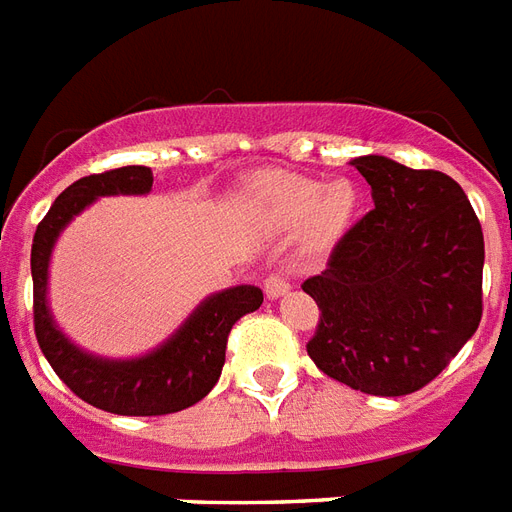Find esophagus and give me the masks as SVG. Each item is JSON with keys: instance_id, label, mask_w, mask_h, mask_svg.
Here are the masks:
<instances>
[{"instance_id": "esophagus-1", "label": "esophagus", "mask_w": 512, "mask_h": 512, "mask_svg": "<svg viewBox=\"0 0 512 512\" xmlns=\"http://www.w3.org/2000/svg\"><path fill=\"white\" fill-rule=\"evenodd\" d=\"M288 288H291V283H288L286 275H280V272H272L270 278L264 280V291H267V297L272 299L288 294Z\"/></svg>"}]
</instances>
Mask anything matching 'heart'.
Returning <instances> with one entry per match:
<instances>
[{
    "label": "heart",
    "instance_id": "1",
    "mask_svg": "<svg viewBox=\"0 0 512 512\" xmlns=\"http://www.w3.org/2000/svg\"><path fill=\"white\" fill-rule=\"evenodd\" d=\"M259 202L272 224L299 226L305 224L307 242L315 248L332 245L351 226L359 194L351 180H321L302 175H264L259 180Z\"/></svg>",
    "mask_w": 512,
    "mask_h": 512
}]
</instances>
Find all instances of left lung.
<instances>
[{"label":"left lung","instance_id":"8db88e82","mask_svg":"<svg viewBox=\"0 0 512 512\" xmlns=\"http://www.w3.org/2000/svg\"><path fill=\"white\" fill-rule=\"evenodd\" d=\"M375 210L302 291L321 310L307 356L345 386L405 397L448 367L483 315V229L461 186L386 156L351 161Z\"/></svg>","mask_w":512,"mask_h":512}]
</instances>
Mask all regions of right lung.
I'll use <instances>...</instances> for the list:
<instances>
[{
    "mask_svg": "<svg viewBox=\"0 0 512 512\" xmlns=\"http://www.w3.org/2000/svg\"><path fill=\"white\" fill-rule=\"evenodd\" d=\"M151 167H118L75 180L45 213L32 242L34 334L45 359L83 402L118 416H167L197 405L218 383L226 361V340L242 315L259 310L261 288L234 286L207 297L167 343L140 359H99L80 351L53 324L48 310V261L64 226L96 197L148 194Z\"/></svg>",
    "mask_w": 512,
    "mask_h": 512,
    "instance_id": "right-lung-1",
    "label": "right lung"
}]
</instances>
